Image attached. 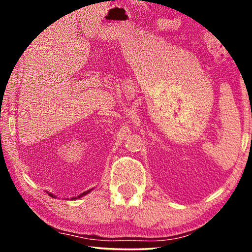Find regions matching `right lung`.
<instances>
[{"label": "right lung", "mask_w": 252, "mask_h": 252, "mask_svg": "<svg viewBox=\"0 0 252 252\" xmlns=\"http://www.w3.org/2000/svg\"><path fill=\"white\" fill-rule=\"evenodd\" d=\"M92 189H90V190H88V191H85V192H83V193H81V194H79L78 195V197H75V198H72V199H76V198H81V197H83V195H85V194H88L89 192H90V191H91ZM49 193V195H50V197H52V198H55V197H57V195H54V194H52V193H51V192H48Z\"/></svg>", "instance_id": "right-lung-1"}]
</instances>
